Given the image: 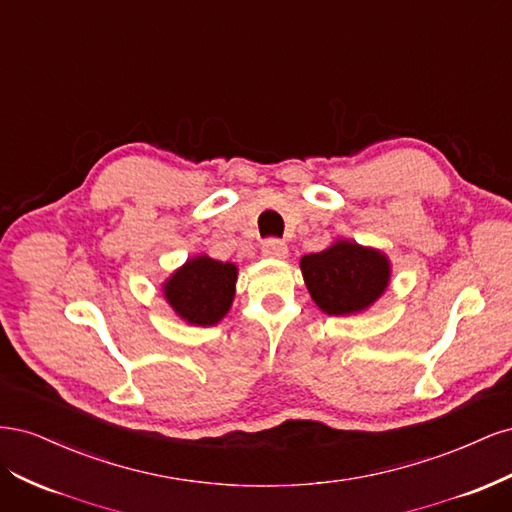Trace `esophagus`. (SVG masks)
<instances>
[{
    "label": "esophagus",
    "instance_id": "34e87169",
    "mask_svg": "<svg viewBox=\"0 0 512 512\" xmlns=\"http://www.w3.org/2000/svg\"><path fill=\"white\" fill-rule=\"evenodd\" d=\"M262 256L265 258H286L288 256V245L280 239H269L262 243Z\"/></svg>",
    "mask_w": 512,
    "mask_h": 512
}]
</instances>
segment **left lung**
<instances>
[{"label":"left lung","instance_id":"8db88e82","mask_svg":"<svg viewBox=\"0 0 512 512\" xmlns=\"http://www.w3.org/2000/svg\"><path fill=\"white\" fill-rule=\"evenodd\" d=\"M299 265L314 303L329 316L367 312L391 284L389 256L350 239H335L327 250L305 254Z\"/></svg>","mask_w":512,"mask_h":512}]
</instances>
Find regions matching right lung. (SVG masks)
Wrapping results in <instances>:
<instances>
[{"instance_id":"obj_1","label":"right lung","mask_w":512,"mask_h":512,"mask_svg":"<svg viewBox=\"0 0 512 512\" xmlns=\"http://www.w3.org/2000/svg\"><path fill=\"white\" fill-rule=\"evenodd\" d=\"M237 275L235 262L198 254L166 277L162 292L166 303L183 322L194 327H213L230 312Z\"/></svg>"}]
</instances>
